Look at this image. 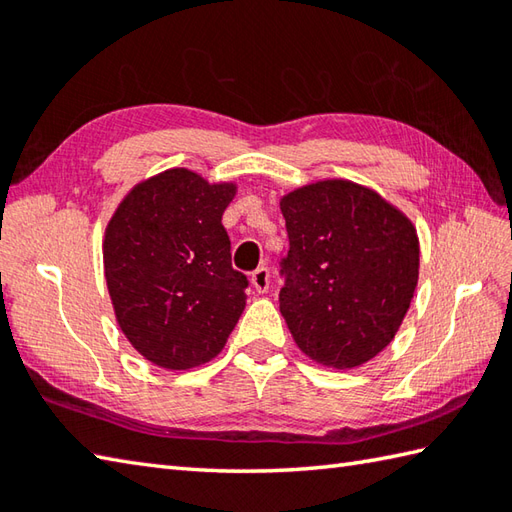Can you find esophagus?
I'll return each instance as SVG.
<instances>
[{
  "mask_svg": "<svg viewBox=\"0 0 512 512\" xmlns=\"http://www.w3.org/2000/svg\"><path fill=\"white\" fill-rule=\"evenodd\" d=\"M250 284H253V288L259 292V295H264V292H268L270 288V273L268 268H257L253 275H250Z\"/></svg>",
  "mask_w": 512,
  "mask_h": 512,
  "instance_id": "34e87169",
  "label": "esophagus"
}]
</instances>
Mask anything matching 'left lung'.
<instances>
[{
	"label": "left lung",
	"mask_w": 512,
	"mask_h": 512,
	"mask_svg": "<svg viewBox=\"0 0 512 512\" xmlns=\"http://www.w3.org/2000/svg\"><path fill=\"white\" fill-rule=\"evenodd\" d=\"M279 206L290 239L279 310L292 339L325 367L372 361L418 286L416 226L374 189L341 178L290 191Z\"/></svg>",
	"instance_id": "left-lung-1"
}]
</instances>
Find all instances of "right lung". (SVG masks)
<instances>
[{
	"label": "right lung",
	"instance_id": "add662e5",
	"mask_svg": "<svg viewBox=\"0 0 512 512\" xmlns=\"http://www.w3.org/2000/svg\"><path fill=\"white\" fill-rule=\"evenodd\" d=\"M235 182L176 167L129 191L105 228L103 266L116 321L134 350L182 372L224 350L246 308L222 215Z\"/></svg>",
	"mask_w": 512,
	"mask_h": 512
}]
</instances>
